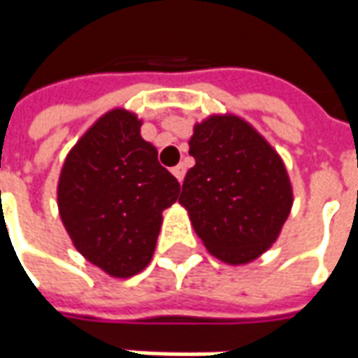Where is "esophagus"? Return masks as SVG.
<instances>
[{
  "instance_id": "obj_1",
  "label": "esophagus",
  "mask_w": 358,
  "mask_h": 358,
  "mask_svg": "<svg viewBox=\"0 0 358 358\" xmlns=\"http://www.w3.org/2000/svg\"><path fill=\"white\" fill-rule=\"evenodd\" d=\"M171 171L173 175L177 177V181H179V183H183V179H185V165H177V167H173Z\"/></svg>"
}]
</instances>
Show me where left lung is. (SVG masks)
<instances>
[{
	"label": "left lung",
	"instance_id": "obj_1",
	"mask_svg": "<svg viewBox=\"0 0 358 358\" xmlns=\"http://www.w3.org/2000/svg\"><path fill=\"white\" fill-rule=\"evenodd\" d=\"M195 165L179 203L207 251L227 265H247L279 239L293 207L281 155L249 121L215 113L189 139Z\"/></svg>",
	"mask_w": 358,
	"mask_h": 358
}]
</instances>
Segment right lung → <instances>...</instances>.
<instances>
[{
    "label": "right lung",
    "instance_id": "right-lung-1",
    "mask_svg": "<svg viewBox=\"0 0 358 358\" xmlns=\"http://www.w3.org/2000/svg\"><path fill=\"white\" fill-rule=\"evenodd\" d=\"M141 123L127 109L107 111L71 147L57 183L59 217L73 247L115 279L151 263L163 211L181 189L141 137Z\"/></svg>",
    "mask_w": 358,
    "mask_h": 358
}]
</instances>
